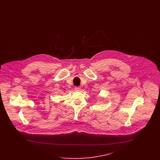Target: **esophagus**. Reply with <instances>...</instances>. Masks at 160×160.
Returning <instances> with one entry per match:
<instances>
[{
    "label": "esophagus",
    "mask_w": 160,
    "mask_h": 160,
    "mask_svg": "<svg viewBox=\"0 0 160 160\" xmlns=\"http://www.w3.org/2000/svg\"><path fill=\"white\" fill-rule=\"evenodd\" d=\"M81 87H76L74 88V89L76 90V91H80L81 90Z\"/></svg>",
    "instance_id": "esophagus-1"
}]
</instances>
